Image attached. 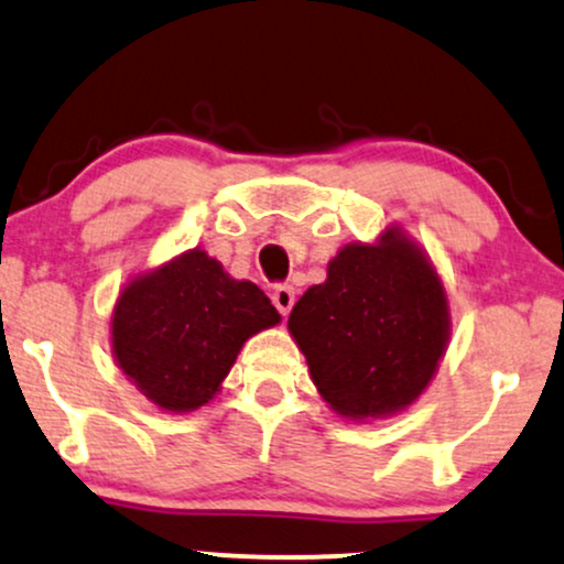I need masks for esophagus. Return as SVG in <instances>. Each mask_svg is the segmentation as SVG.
Masks as SVG:
<instances>
[{
	"label": "esophagus",
	"instance_id": "1",
	"mask_svg": "<svg viewBox=\"0 0 564 564\" xmlns=\"http://www.w3.org/2000/svg\"><path fill=\"white\" fill-rule=\"evenodd\" d=\"M271 301H274V306L282 316H288L295 306V290L290 288V284H280V288H274V293H271Z\"/></svg>",
	"mask_w": 564,
	"mask_h": 564
}]
</instances>
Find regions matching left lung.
Masks as SVG:
<instances>
[{
    "mask_svg": "<svg viewBox=\"0 0 564 564\" xmlns=\"http://www.w3.org/2000/svg\"><path fill=\"white\" fill-rule=\"evenodd\" d=\"M288 327L337 414L386 416L406 409L438 369L446 293L422 250L386 231L377 245H346L327 282L295 303Z\"/></svg>",
    "mask_w": 564,
    "mask_h": 564,
    "instance_id": "left-lung-1",
    "label": "left lung"
}]
</instances>
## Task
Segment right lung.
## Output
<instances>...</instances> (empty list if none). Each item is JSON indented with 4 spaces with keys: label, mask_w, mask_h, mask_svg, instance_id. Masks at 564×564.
<instances>
[{
    "label": "right lung",
    "mask_w": 564,
    "mask_h": 564,
    "mask_svg": "<svg viewBox=\"0 0 564 564\" xmlns=\"http://www.w3.org/2000/svg\"><path fill=\"white\" fill-rule=\"evenodd\" d=\"M276 322L261 288L189 250L129 282L112 314V354L155 406L192 412L214 399L242 343Z\"/></svg>",
    "instance_id": "right-lung-1"
}]
</instances>
